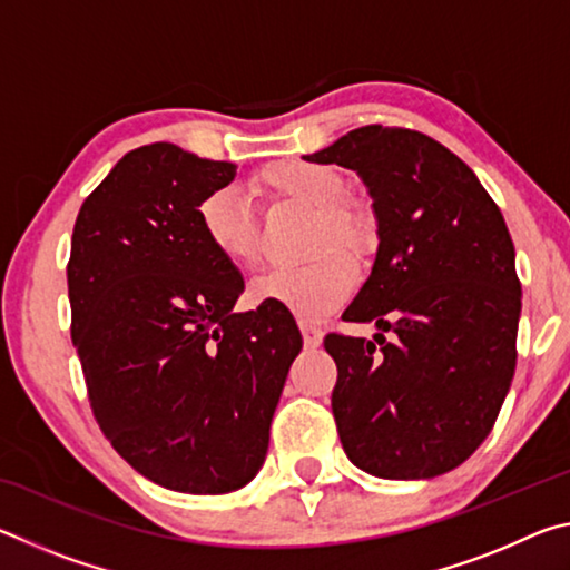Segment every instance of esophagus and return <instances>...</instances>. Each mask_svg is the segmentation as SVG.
I'll list each match as a JSON object with an SVG mask.
<instances>
[{"label": "esophagus", "mask_w": 570, "mask_h": 570, "mask_svg": "<svg viewBox=\"0 0 570 570\" xmlns=\"http://www.w3.org/2000/svg\"><path fill=\"white\" fill-rule=\"evenodd\" d=\"M302 326V336H304V346L306 350H316V346L322 344V330H316V326H312V324H306V322H302L298 324Z\"/></svg>", "instance_id": "obj_1"}]
</instances>
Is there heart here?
Returning <instances> with one entry per match:
<instances>
[{"label": "heart", "instance_id": "1", "mask_svg": "<svg viewBox=\"0 0 570 570\" xmlns=\"http://www.w3.org/2000/svg\"><path fill=\"white\" fill-rule=\"evenodd\" d=\"M258 188L272 198H284L316 210L312 250L320 254L302 266L268 268L250 282L256 304L286 308L304 322H320L346 304L360 284V272L347 253L362 262L377 248V224L370 210L350 204L344 176L332 166L308 160H282L258 173ZM198 228L210 250L230 266L248 268L258 262L256 214L236 188H218L198 204ZM336 243L347 253L331 249ZM328 247L331 250L326 252Z\"/></svg>", "mask_w": 570, "mask_h": 570}]
</instances>
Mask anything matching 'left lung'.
Returning <instances> with one entry per match:
<instances>
[{
  "label": "left lung",
  "mask_w": 570,
  "mask_h": 570,
  "mask_svg": "<svg viewBox=\"0 0 570 570\" xmlns=\"http://www.w3.org/2000/svg\"><path fill=\"white\" fill-rule=\"evenodd\" d=\"M304 158L356 170L377 218V258L342 320L380 334L324 336L346 458L384 480L455 470L490 435L515 374L520 282L503 214L417 130L364 125Z\"/></svg>",
  "instance_id": "1"
}]
</instances>
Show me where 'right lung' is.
<instances>
[{"label": "right lung", "mask_w": 570, "mask_h": 570, "mask_svg": "<svg viewBox=\"0 0 570 570\" xmlns=\"http://www.w3.org/2000/svg\"><path fill=\"white\" fill-rule=\"evenodd\" d=\"M234 176L173 142L130 150L85 198L67 264L102 435L142 478L190 495L254 480L302 352L286 308L234 312L244 278L200 236L198 204Z\"/></svg>", "instance_id": "obj_1"}]
</instances>
